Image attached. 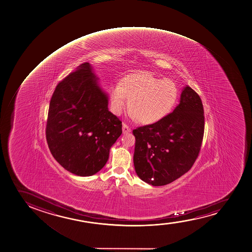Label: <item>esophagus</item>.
I'll return each instance as SVG.
<instances>
[{
  "label": "esophagus",
  "mask_w": 252,
  "mask_h": 252,
  "mask_svg": "<svg viewBox=\"0 0 252 252\" xmlns=\"http://www.w3.org/2000/svg\"><path fill=\"white\" fill-rule=\"evenodd\" d=\"M130 127L129 126H127V125L126 124V123H122V131H123V133H128L130 132Z\"/></svg>",
  "instance_id": "esophagus-1"
}]
</instances>
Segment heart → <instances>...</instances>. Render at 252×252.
I'll list each match as a JSON object with an SVG mask.
<instances>
[{"label":"heart","instance_id":"heart-1","mask_svg":"<svg viewBox=\"0 0 252 252\" xmlns=\"http://www.w3.org/2000/svg\"><path fill=\"white\" fill-rule=\"evenodd\" d=\"M110 95L111 110L116 115L123 111L127 98L130 117L143 124H153L172 111L178 100V88L172 79L142 72L125 77L121 85H110Z\"/></svg>","mask_w":252,"mask_h":252}]
</instances>
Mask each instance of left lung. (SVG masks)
I'll use <instances>...</instances> for the list:
<instances>
[{"mask_svg": "<svg viewBox=\"0 0 252 252\" xmlns=\"http://www.w3.org/2000/svg\"><path fill=\"white\" fill-rule=\"evenodd\" d=\"M136 174L153 186H163L184 175L195 162L204 132V107L189 86L182 91L173 112L153 124L133 130Z\"/></svg>", "mask_w": 252, "mask_h": 252, "instance_id": "obj_1", "label": "left lung"}]
</instances>
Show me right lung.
Here are the masks:
<instances>
[{
	"instance_id": "add662e5",
	"label": "right lung",
	"mask_w": 252,
	"mask_h": 252,
	"mask_svg": "<svg viewBox=\"0 0 252 252\" xmlns=\"http://www.w3.org/2000/svg\"><path fill=\"white\" fill-rule=\"evenodd\" d=\"M122 133V122L108 110L107 94L89 63L58 84L49 104L46 138L63 168L81 177L98 173Z\"/></svg>"
}]
</instances>
